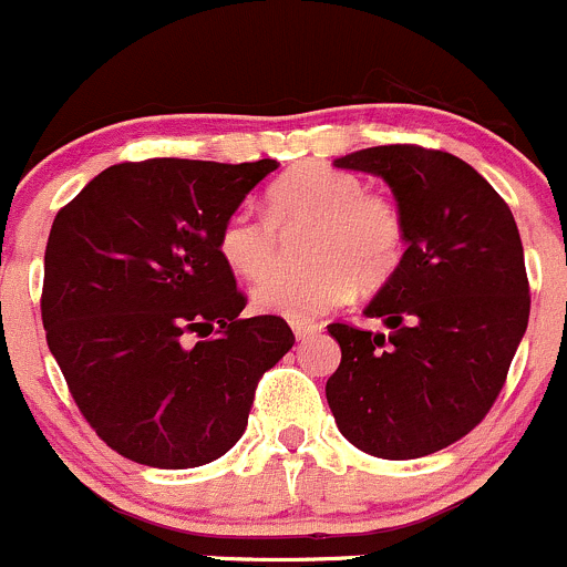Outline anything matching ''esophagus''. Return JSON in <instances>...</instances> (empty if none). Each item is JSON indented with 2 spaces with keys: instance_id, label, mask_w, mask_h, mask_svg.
<instances>
[{
  "instance_id": "34e87169",
  "label": "esophagus",
  "mask_w": 567,
  "mask_h": 567,
  "mask_svg": "<svg viewBox=\"0 0 567 567\" xmlns=\"http://www.w3.org/2000/svg\"><path fill=\"white\" fill-rule=\"evenodd\" d=\"M291 330H295L297 339L306 341V339H311V336H317L319 330H322V324H317V322H291Z\"/></svg>"
}]
</instances>
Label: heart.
<instances>
[{"instance_id": "obj_1", "label": "heart", "mask_w": 567, "mask_h": 567, "mask_svg": "<svg viewBox=\"0 0 567 567\" xmlns=\"http://www.w3.org/2000/svg\"><path fill=\"white\" fill-rule=\"evenodd\" d=\"M267 217L237 206L217 231V254L234 276L260 281L277 266L276 227L315 228L307 246L311 271L266 278L254 289L259 313L313 322L352 297L355 286L372 291L396 276L408 248L405 212L391 195L367 193L355 173L311 162L286 173L267 193Z\"/></svg>"}]
</instances>
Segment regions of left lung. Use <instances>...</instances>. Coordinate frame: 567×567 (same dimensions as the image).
<instances>
[{
	"mask_svg": "<svg viewBox=\"0 0 567 567\" xmlns=\"http://www.w3.org/2000/svg\"><path fill=\"white\" fill-rule=\"evenodd\" d=\"M333 165L389 184L408 250L363 311L389 333L328 324L341 363L324 396L341 435L367 455H433L485 419L526 333L518 226L502 195L446 151L374 145Z\"/></svg>",
	"mask_w": 567,
	"mask_h": 567,
	"instance_id": "obj_1",
	"label": "left lung"
}]
</instances>
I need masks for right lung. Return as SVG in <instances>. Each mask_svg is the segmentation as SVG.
I'll use <instances>...</instances> for the list:
<instances>
[{"label":"right lung","instance_id":"obj_1","mask_svg":"<svg viewBox=\"0 0 567 567\" xmlns=\"http://www.w3.org/2000/svg\"><path fill=\"white\" fill-rule=\"evenodd\" d=\"M276 159L123 162L58 212L41 317L82 416L110 450L154 468L226 455L256 385L295 344L281 317L239 319L217 254L223 220Z\"/></svg>","mask_w":567,"mask_h":567}]
</instances>
